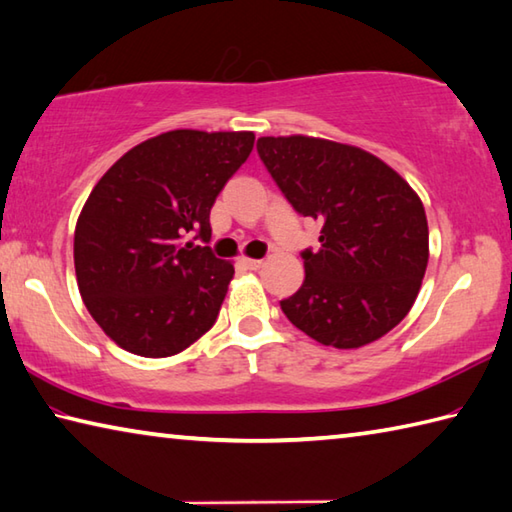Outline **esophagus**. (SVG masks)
<instances>
[{
    "instance_id": "obj_1",
    "label": "esophagus",
    "mask_w": 512,
    "mask_h": 512,
    "mask_svg": "<svg viewBox=\"0 0 512 512\" xmlns=\"http://www.w3.org/2000/svg\"><path fill=\"white\" fill-rule=\"evenodd\" d=\"M241 264H244L246 268H250V271H257V268H262V259H253V257H241Z\"/></svg>"
}]
</instances>
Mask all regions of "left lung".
I'll return each mask as SVG.
<instances>
[{
	"label": "left lung",
	"instance_id": "1",
	"mask_svg": "<svg viewBox=\"0 0 512 512\" xmlns=\"http://www.w3.org/2000/svg\"><path fill=\"white\" fill-rule=\"evenodd\" d=\"M268 172L288 203L320 221V250H304V284L282 300L297 329L324 347L383 338L421 291L430 259L423 201L401 174L356 145L315 136H262Z\"/></svg>",
	"mask_w": 512,
	"mask_h": 512
}]
</instances>
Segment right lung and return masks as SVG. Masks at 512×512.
Here are the masks:
<instances>
[{
  "label": "right lung",
  "mask_w": 512,
  "mask_h": 512,
  "mask_svg": "<svg viewBox=\"0 0 512 512\" xmlns=\"http://www.w3.org/2000/svg\"><path fill=\"white\" fill-rule=\"evenodd\" d=\"M253 145V132L172 129L132 147L94 185L73 264L82 302L120 349L167 358L215 324L235 266L188 237L210 239V210Z\"/></svg>",
  "instance_id": "1"
}]
</instances>
